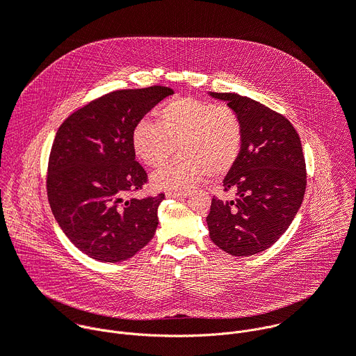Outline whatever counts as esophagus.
Segmentation results:
<instances>
[{
    "label": "esophagus",
    "mask_w": 356,
    "mask_h": 356,
    "mask_svg": "<svg viewBox=\"0 0 356 356\" xmlns=\"http://www.w3.org/2000/svg\"><path fill=\"white\" fill-rule=\"evenodd\" d=\"M190 193L188 191H168L166 197H173V198H184L187 197Z\"/></svg>",
    "instance_id": "esophagus-1"
}]
</instances>
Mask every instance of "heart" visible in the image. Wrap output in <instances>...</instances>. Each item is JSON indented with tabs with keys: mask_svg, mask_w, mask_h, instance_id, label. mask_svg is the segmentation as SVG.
I'll list each match as a JSON object with an SVG mask.
<instances>
[{
	"mask_svg": "<svg viewBox=\"0 0 356 356\" xmlns=\"http://www.w3.org/2000/svg\"><path fill=\"white\" fill-rule=\"evenodd\" d=\"M243 142L238 114L225 106L191 97L172 99L159 114V124L140 120L132 131L135 155L149 168H159L176 152L180 156L152 176L158 188L184 190L207 175H228Z\"/></svg>",
	"mask_w": 356,
	"mask_h": 356,
	"instance_id": "obj_1",
	"label": "heart"
}]
</instances>
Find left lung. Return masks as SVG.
I'll use <instances>...</instances> for the list:
<instances>
[{
	"label": "left lung",
	"instance_id": "left-lung-1",
	"mask_svg": "<svg viewBox=\"0 0 356 356\" xmlns=\"http://www.w3.org/2000/svg\"><path fill=\"white\" fill-rule=\"evenodd\" d=\"M209 94L225 101L243 129L238 162L222 180L235 198H213L206 220L210 238L232 257H252L270 248L300 210L306 191L301 140L289 120L258 101Z\"/></svg>",
	"mask_w": 356,
	"mask_h": 356
}]
</instances>
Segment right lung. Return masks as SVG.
<instances>
[{"instance_id":"1","label":"right lung","mask_w":356,"mask_h":356,"mask_svg":"<svg viewBox=\"0 0 356 356\" xmlns=\"http://www.w3.org/2000/svg\"><path fill=\"white\" fill-rule=\"evenodd\" d=\"M173 90H118L73 113L50 150L47 198L59 227L87 257L117 264L152 238L165 194L125 197L142 188L146 172L135 161V125Z\"/></svg>"}]
</instances>
